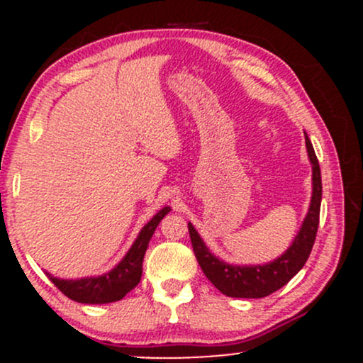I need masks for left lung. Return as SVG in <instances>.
Returning <instances> with one entry per match:
<instances>
[{
  "instance_id": "obj_1",
  "label": "left lung",
  "mask_w": 363,
  "mask_h": 363,
  "mask_svg": "<svg viewBox=\"0 0 363 363\" xmlns=\"http://www.w3.org/2000/svg\"><path fill=\"white\" fill-rule=\"evenodd\" d=\"M307 155L312 165V198L309 211L303 218L301 230L295 235L294 242L285 252L277 259L266 262V264H228L216 257L206 247L205 240L198 234L193 223H187L189 228L193 251L196 254L203 273L213 285L227 297L237 298H262L273 291L280 290L295 277L306 264L307 257L314 245L315 234L319 227V211L320 198H323V182H320V169L318 157L309 136L306 135Z\"/></svg>"
}]
</instances>
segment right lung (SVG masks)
Returning a JSON list of instances; mask_svg holds the SVG:
<instances>
[{
	"mask_svg": "<svg viewBox=\"0 0 363 363\" xmlns=\"http://www.w3.org/2000/svg\"><path fill=\"white\" fill-rule=\"evenodd\" d=\"M170 211V206H164L150 222L140 230L138 237L133 242L126 256L121 259L111 272L101 277H85L78 280H62L45 272L54 285L68 298L80 303H111L121 301L128 291L138 285L143 273V257L147 252L148 242L155 232L157 225Z\"/></svg>",
	"mask_w": 363,
	"mask_h": 363,
	"instance_id": "1",
	"label": "right lung"
}]
</instances>
